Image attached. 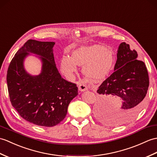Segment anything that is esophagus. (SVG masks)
<instances>
[{"instance_id": "34e87169", "label": "esophagus", "mask_w": 157, "mask_h": 157, "mask_svg": "<svg viewBox=\"0 0 157 157\" xmlns=\"http://www.w3.org/2000/svg\"><path fill=\"white\" fill-rule=\"evenodd\" d=\"M78 90L80 92H84V91H86L87 90V87L85 84H83V83H80L78 87Z\"/></svg>"}]
</instances>
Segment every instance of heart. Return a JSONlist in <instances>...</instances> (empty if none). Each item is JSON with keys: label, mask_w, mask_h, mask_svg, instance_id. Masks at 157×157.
I'll use <instances>...</instances> for the list:
<instances>
[{"label": "heart", "mask_w": 157, "mask_h": 157, "mask_svg": "<svg viewBox=\"0 0 157 157\" xmlns=\"http://www.w3.org/2000/svg\"><path fill=\"white\" fill-rule=\"evenodd\" d=\"M114 61L112 53L104 46H83L73 51L70 57H62L61 70L65 77L70 78L76 71V65H83V75L97 80L104 78L110 72Z\"/></svg>", "instance_id": "obj_1"}]
</instances>
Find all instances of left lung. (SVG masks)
I'll return each instance as SVG.
<instances>
[{
  "mask_svg": "<svg viewBox=\"0 0 157 157\" xmlns=\"http://www.w3.org/2000/svg\"><path fill=\"white\" fill-rule=\"evenodd\" d=\"M138 53L123 42L117 51L114 73L98 87L96 106L100 118L108 124L129 122L143 108L149 86L147 69L137 59Z\"/></svg>",
  "mask_w": 157,
  "mask_h": 157,
  "instance_id": "obj_1",
  "label": "left lung"
}]
</instances>
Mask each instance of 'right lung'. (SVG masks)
<instances>
[{
  "label": "right lung",
  "instance_id": "right-lung-1",
  "mask_svg": "<svg viewBox=\"0 0 157 157\" xmlns=\"http://www.w3.org/2000/svg\"><path fill=\"white\" fill-rule=\"evenodd\" d=\"M55 42L29 39L18 50L6 75L10 101L22 118L35 125L52 127L66 116L68 105L78 96V87L61 78L53 56ZM36 55L42 62L39 75L25 70L24 61Z\"/></svg>",
  "mask_w": 157,
  "mask_h": 157
}]
</instances>
